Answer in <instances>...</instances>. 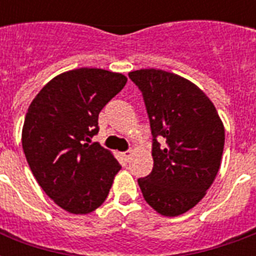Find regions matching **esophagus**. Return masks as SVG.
<instances>
[{"mask_svg": "<svg viewBox=\"0 0 256 256\" xmlns=\"http://www.w3.org/2000/svg\"><path fill=\"white\" fill-rule=\"evenodd\" d=\"M122 156H124L126 162H128V160H132V152H130V150H128V152H122Z\"/></svg>", "mask_w": 256, "mask_h": 256, "instance_id": "34e87169", "label": "esophagus"}]
</instances>
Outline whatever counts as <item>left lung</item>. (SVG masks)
Wrapping results in <instances>:
<instances>
[{
    "mask_svg": "<svg viewBox=\"0 0 256 256\" xmlns=\"http://www.w3.org/2000/svg\"><path fill=\"white\" fill-rule=\"evenodd\" d=\"M142 92L152 136V172L138 179L144 200L164 216L186 212L218 174L224 128L208 96L192 82L156 69L128 73Z\"/></svg>",
    "mask_w": 256,
    "mask_h": 256,
    "instance_id": "1",
    "label": "left lung"
}]
</instances>
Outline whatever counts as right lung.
<instances>
[{"label":"right lung","instance_id":"add662e5","mask_svg":"<svg viewBox=\"0 0 256 256\" xmlns=\"http://www.w3.org/2000/svg\"><path fill=\"white\" fill-rule=\"evenodd\" d=\"M126 82L108 70H70L48 82L28 108L26 160L46 195L72 214L100 207L120 170L112 152L90 140L100 132V112Z\"/></svg>","mask_w":256,"mask_h":256}]
</instances>
